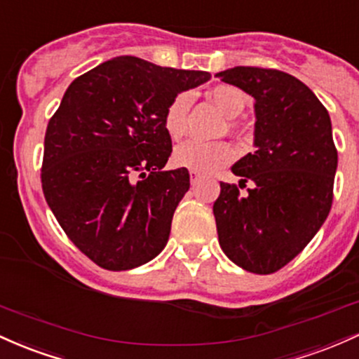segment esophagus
Instances as JSON below:
<instances>
[{
	"label": "esophagus",
	"mask_w": 359,
	"mask_h": 359,
	"mask_svg": "<svg viewBox=\"0 0 359 359\" xmlns=\"http://www.w3.org/2000/svg\"><path fill=\"white\" fill-rule=\"evenodd\" d=\"M190 178H191V184L195 187V184L198 183V180L201 178V175L198 171H190Z\"/></svg>",
	"instance_id": "1"
}]
</instances>
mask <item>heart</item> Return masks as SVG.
<instances>
[{
  "mask_svg": "<svg viewBox=\"0 0 359 359\" xmlns=\"http://www.w3.org/2000/svg\"><path fill=\"white\" fill-rule=\"evenodd\" d=\"M210 98L229 118H236L244 111L248 104V96L239 88L231 84H219L210 91ZM191 96L188 93H180L164 111V128L171 139H181L187 132V115L190 110ZM236 149L229 142H201V140H187L180 144L172 152V163L190 171L213 172L227 166L236 159Z\"/></svg>",
  "mask_w": 359,
  "mask_h": 359,
  "instance_id": "heart-1",
  "label": "heart"
}]
</instances>
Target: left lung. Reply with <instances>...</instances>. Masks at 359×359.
Returning <instances> with one entry per match:
<instances>
[{
  "label": "left lung",
  "mask_w": 359,
  "mask_h": 359,
  "mask_svg": "<svg viewBox=\"0 0 359 359\" xmlns=\"http://www.w3.org/2000/svg\"><path fill=\"white\" fill-rule=\"evenodd\" d=\"M255 98L256 151L232 166L213 203L219 244L245 271L269 275L304 251L332 205L337 151L331 116L309 86L278 69L237 66L215 74ZM253 183L245 196L239 187Z\"/></svg>",
  "instance_id": "1"
}]
</instances>
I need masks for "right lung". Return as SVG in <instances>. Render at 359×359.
<instances>
[{"mask_svg":"<svg viewBox=\"0 0 359 359\" xmlns=\"http://www.w3.org/2000/svg\"><path fill=\"white\" fill-rule=\"evenodd\" d=\"M210 78L122 55L64 93L46 130L42 190L66 236L98 266L137 268L166 245L190 172L163 171L172 151L164 111Z\"/></svg>","mask_w":359,"mask_h":359,"instance_id":"right-lung-1","label":"right lung"}]
</instances>
